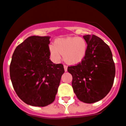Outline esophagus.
I'll return each mask as SVG.
<instances>
[{
  "label": "esophagus",
  "instance_id": "34e87169",
  "mask_svg": "<svg viewBox=\"0 0 126 126\" xmlns=\"http://www.w3.org/2000/svg\"><path fill=\"white\" fill-rule=\"evenodd\" d=\"M67 68H68V66L66 65H64V69H65V71H67Z\"/></svg>",
  "mask_w": 126,
  "mask_h": 126
}]
</instances>
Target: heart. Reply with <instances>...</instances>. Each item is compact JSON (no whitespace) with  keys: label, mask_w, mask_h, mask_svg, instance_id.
<instances>
[{"label":"heart","mask_w":126,"mask_h":126,"mask_svg":"<svg viewBox=\"0 0 126 126\" xmlns=\"http://www.w3.org/2000/svg\"><path fill=\"white\" fill-rule=\"evenodd\" d=\"M87 47V43L83 38L67 37L56 40L54 46L50 47V52L52 58L56 61L60 60L62 54L66 63L76 65L84 58Z\"/></svg>","instance_id":"heart-1"}]
</instances>
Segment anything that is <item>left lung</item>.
<instances>
[{"label": "left lung", "mask_w": 126, "mask_h": 126, "mask_svg": "<svg viewBox=\"0 0 126 126\" xmlns=\"http://www.w3.org/2000/svg\"><path fill=\"white\" fill-rule=\"evenodd\" d=\"M87 51L81 63L68 67L74 92L79 100L94 103L107 95L113 84L115 66L110 48L95 35H84Z\"/></svg>", "instance_id": "8db88e82"}]
</instances>
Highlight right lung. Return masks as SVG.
<instances>
[{
  "mask_svg": "<svg viewBox=\"0 0 126 126\" xmlns=\"http://www.w3.org/2000/svg\"><path fill=\"white\" fill-rule=\"evenodd\" d=\"M49 36H32L15 48L9 66L13 86L27 104L43 107L54 101L65 72L50 60Z\"/></svg>",
  "mask_w": 126,
  "mask_h": 126,
  "instance_id": "obj_1",
  "label": "right lung"
}]
</instances>
